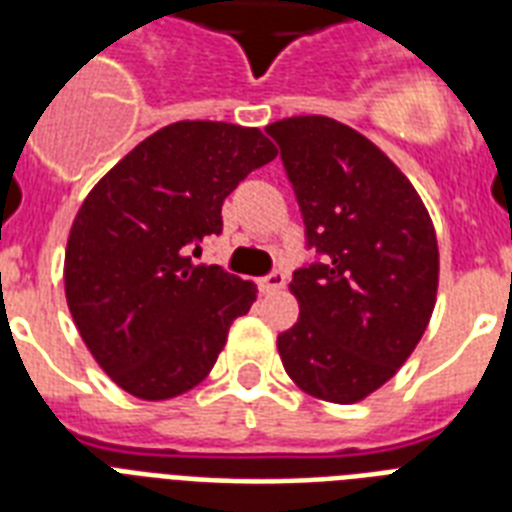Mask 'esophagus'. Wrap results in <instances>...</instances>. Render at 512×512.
<instances>
[{"instance_id": "1", "label": "esophagus", "mask_w": 512, "mask_h": 512, "mask_svg": "<svg viewBox=\"0 0 512 512\" xmlns=\"http://www.w3.org/2000/svg\"><path fill=\"white\" fill-rule=\"evenodd\" d=\"M284 284H287V273L276 268V271H271L268 276L260 279V292H276V289H281Z\"/></svg>"}]
</instances>
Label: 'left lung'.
Listing matches in <instances>:
<instances>
[{
  "label": "left lung",
  "instance_id": "1",
  "mask_svg": "<svg viewBox=\"0 0 512 512\" xmlns=\"http://www.w3.org/2000/svg\"><path fill=\"white\" fill-rule=\"evenodd\" d=\"M265 132L313 252L292 273L300 319L279 335V356L305 393L353 404L396 374L428 327L436 231L412 183L348 124L292 116Z\"/></svg>",
  "mask_w": 512,
  "mask_h": 512
}]
</instances>
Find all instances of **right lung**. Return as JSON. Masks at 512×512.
<instances>
[{
    "label": "right lung",
    "mask_w": 512,
    "mask_h": 512,
    "mask_svg": "<svg viewBox=\"0 0 512 512\" xmlns=\"http://www.w3.org/2000/svg\"><path fill=\"white\" fill-rule=\"evenodd\" d=\"M276 159L255 127L175 122L132 148L84 199L66 247V297L79 335L127 393L164 401L199 385L255 284L196 265L223 233V201Z\"/></svg>",
    "instance_id": "add662e5"
}]
</instances>
